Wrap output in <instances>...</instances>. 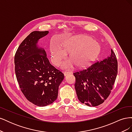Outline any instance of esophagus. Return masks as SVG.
Returning a JSON list of instances; mask_svg holds the SVG:
<instances>
[{
  "instance_id": "34e87169",
  "label": "esophagus",
  "mask_w": 132,
  "mask_h": 132,
  "mask_svg": "<svg viewBox=\"0 0 132 132\" xmlns=\"http://www.w3.org/2000/svg\"><path fill=\"white\" fill-rule=\"evenodd\" d=\"M70 74H71V72H70V71H64V76H67L68 75Z\"/></svg>"
}]
</instances>
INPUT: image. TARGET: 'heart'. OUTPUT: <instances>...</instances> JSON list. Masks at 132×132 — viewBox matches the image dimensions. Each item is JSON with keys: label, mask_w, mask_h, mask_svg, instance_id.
<instances>
[{"label": "heart", "mask_w": 132, "mask_h": 132, "mask_svg": "<svg viewBox=\"0 0 132 132\" xmlns=\"http://www.w3.org/2000/svg\"><path fill=\"white\" fill-rule=\"evenodd\" d=\"M62 48L57 43H52L50 46L52 62L55 65L59 66L67 57L69 52L70 61L63 64V68L68 69L76 64L79 68L86 67L98 56L100 50L99 44L91 37L79 35L67 39L63 43Z\"/></svg>", "instance_id": "heart-1"}]
</instances>
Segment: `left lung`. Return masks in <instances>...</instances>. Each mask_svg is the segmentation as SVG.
Wrapping results in <instances>:
<instances>
[{"label": "left lung", "mask_w": 132, "mask_h": 132, "mask_svg": "<svg viewBox=\"0 0 132 132\" xmlns=\"http://www.w3.org/2000/svg\"><path fill=\"white\" fill-rule=\"evenodd\" d=\"M116 54L111 49L109 57L73 73L79 100L89 106L101 105L113 89L118 73Z\"/></svg>", "instance_id": "obj_1"}]
</instances>
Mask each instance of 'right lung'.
Returning <instances> with one entry per match:
<instances>
[{"label":"right lung","mask_w":132,"mask_h":132,"mask_svg":"<svg viewBox=\"0 0 132 132\" xmlns=\"http://www.w3.org/2000/svg\"><path fill=\"white\" fill-rule=\"evenodd\" d=\"M48 31H33L25 38L16 52L15 71L20 88L28 101L46 106L57 99L63 73L52 65L44 49L37 43Z\"/></svg>","instance_id":"right-lung-1"}]
</instances>
